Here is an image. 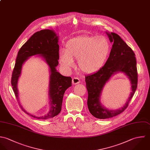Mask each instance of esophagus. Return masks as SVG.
Listing matches in <instances>:
<instances>
[{
  "instance_id": "obj_1",
  "label": "esophagus",
  "mask_w": 150,
  "mask_h": 150,
  "mask_svg": "<svg viewBox=\"0 0 150 150\" xmlns=\"http://www.w3.org/2000/svg\"><path fill=\"white\" fill-rule=\"evenodd\" d=\"M79 83H80V79L78 78L74 77L72 78V84L73 85H76Z\"/></svg>"
}]
</instances>
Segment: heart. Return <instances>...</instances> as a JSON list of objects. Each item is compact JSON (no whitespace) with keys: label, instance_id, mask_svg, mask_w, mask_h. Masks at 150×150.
Masks as SVG:
<instances>
[{"label":"heart","instance_id":"obj_1","mask_svg":"<svg viewBox=\"0 0 150 150\" xmlns=\"http://www.w3.org/2000/svg\"><path fill=\"white\" fill-rule=\"evenodd\" d=\"M110 52V42L103 36H79L68 40L66 50H60V63L69 70L74 67V60H78L79 69L83 72L91 74L103 67Z\"/></svg>","mask_w":150,"mask_h":150}]
</instances>
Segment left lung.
<instances>
[{
    "label": "left lung",
    "instance_id": "obj_1",
    "mask_svg": "<svg viewBox=\"0 0 150 150\" xmlns=\"http://www.w3.org/2000/svg\"><path fill=\"white\" fill-rule=\"evenodd\" d=\"M111 42H113L110 56L105 64L94 74L85 76L88 91V106L91 114L98 119H107L117 116L128 107L137 87L138 74L135 54L132 49L114 32L107 33ZM124 72L130 79L132 92L125 105L121 109L110 110L100 104L99 97L102 89L111 75L116 71Z\"/></svg>",
    "mask_w": 150,
    "mask_h": 150
}]
</instances>
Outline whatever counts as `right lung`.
Instances as JSON below:
<instances>
[{
    "mask_svg": "<svg viewBox=\"0 0 150 150\" xmlns=\"http://www.w3.org/2000/svg\"><path fill=\"white\" fill-rule=\"evenodd\" d=\"M40 54L45 59L50 69V81L49 95L51 108L47 114L37 117L27 113L19 104L21 110L31 117L42 120H48L57 115L61 110L64 94L69 87L72 86V79L64 76L56 71L59 65V45L58 36L53 30H44L35 32L22 46L18 52L14 68L12 72L11 83L16 98L18 99L17 88L18 79L20 75L22 65L27 59L34 55Z\"/></svg>",
    "mask_w": 150,
    "mask_h": 150,
    "instance_id": "add662e5",
    "label": "right lung"
}]
</instances>
